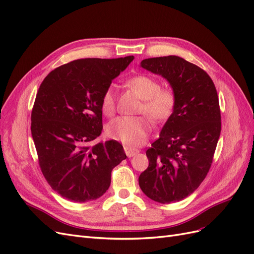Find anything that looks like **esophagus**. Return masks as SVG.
<instances>
[{"label": "esophagus", "instance_id": "1", "mask_svg": "<svg viewBox=\"0 0 254 254\" xmlns=\"http://www.w3.org/2000/svg\"><path fill=\"white\" fill-rule=\"evenodd\" d=\"M124 149H125V152H126V155H127V157H128V158H131V157H133L134 155H136V153L140 151L139 149L132 148V147H128V146H125Z\"/></svg>", "mask_w": 254, "mask_h": 254}]
</instances>
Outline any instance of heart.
Here are the masks:
<instances>
[{
    "mask_svg": "<svg viewBox=\"0 0 254 254\" xmlns=\"http://www.w3.org/2000/svg\"><path fill=\"white\" fill-rule=\"evenodd\" d=\"M127 84L143 99L140 112L145 113L152 121L162 123L170 119L177 105L176 92L172 88H161L158 79L146 74L132 76ZM101 108L107 117L115 112V90L113 86L105 89L101 97ZM151 123L147 118L119 117L106 127L107 135L122 142L128 147L141 146L148 139Z\"/></svg>",
    "mask_w": 254,
    "mask_h": 254,
    "instance_id": "heart-1",
    "label": "heart"
}]
</instances>
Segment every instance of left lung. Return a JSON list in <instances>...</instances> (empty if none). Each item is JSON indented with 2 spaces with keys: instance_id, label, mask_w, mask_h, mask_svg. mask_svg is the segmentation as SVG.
<instances>
[{
  "instance_id": "1",
  "label": "left lung",
  "mask_w": 254,
  "mask_h": 254,
  "mask_svg": "<svg viewBox=\"0 0 254 254\" xmlns=\"http://www.w3.org/2000/svg\"><path fill=\"white\" fill-rule=\"evenodd\" d=\"M141 66L168 80L177 105L146 151L149 165L139 177L140 188L157 202L180 201L211 168L221 130L217 91L204 70L178 56L144 59Z\"/></svg>"
}]
</instances>
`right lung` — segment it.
<instances>
[{"label": "right lung", "instance_id": "right-lung-1", "mask_svg": "<svg viewBox=\"0 0 254 254\" xmlns=\"http://www.w3.org/2000/svg\"><path fill=\"white\" fill-rule=\"evenodd\" d=\"M133 58L77 59L40 84L30 118L38 162L51 188L67 200L103 196L112 170L127 158L118 141L91 143L102 133L103 92Z\"/></svg>", "mask_w": 254, "mask_h": 254}]
</instances>
